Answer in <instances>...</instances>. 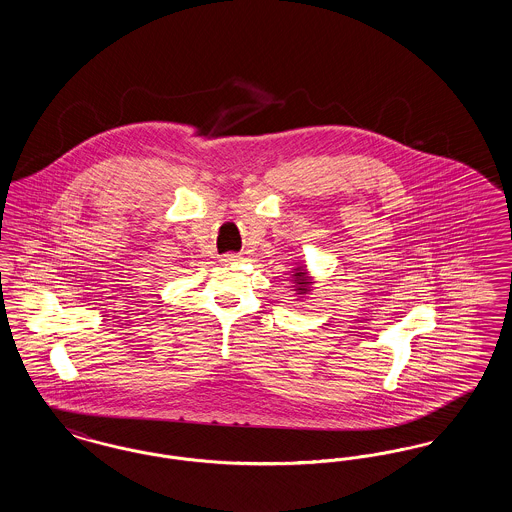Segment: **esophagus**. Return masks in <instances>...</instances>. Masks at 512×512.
Here are the masks:
<instances>
[{"mask_svg":"<svg viewBox=\"0 0 512 512\" xmlns=\"http://www.w3.org/2000/svg\"><path fill=\"white\" fill-rule=\"evenodd\" d=\"M240 261H242V257H240V255H234V253H228V255L222 257V263H224V265H234V263H240Z\"/></svg>","mask_w":512,"mask_h":512,"instance_id":"1","label":"esophagus"}]
</instances>
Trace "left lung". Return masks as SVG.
Returning a JSON list of instances; mask_svg holds the SVG:
<instances>
[{"mask_svg":"<svg viewBox=\"0 0 512 512\" xmlns=\"http://www.w3.org/2000/svg\"><path fill=\"white\" fill-rule=\"evenodd\" d=\"M313 286H315V280L309 274L307 265H297V267L293 268L292 288L297 297H305L307 293L313 292Z\"/></svg>","mask_w":512,"mask_h":512,"instance_id":"1","label":"left lung"}]
</instances>
